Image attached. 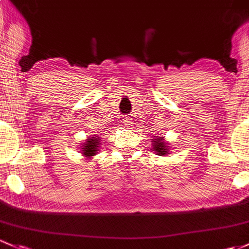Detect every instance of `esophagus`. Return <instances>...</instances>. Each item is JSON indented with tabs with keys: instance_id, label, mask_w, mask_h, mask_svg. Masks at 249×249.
<instances>
[{
	"instance_id": "1",
	"label": "esophagus",
	"mask_w": 249,
	"mask_h": 249,
	"mask_svg": "<svg viewBox=\"0 0 249 249\" xmlns=\"http://www.w3.org/2000/svg\"><path fill=\"white\" fill-rule=\"evenodd\" d=\"M132 119H129V117H127V119L124 120V124L125 125V127H130L132 125Z\"/></svg>"
}]
</instances>
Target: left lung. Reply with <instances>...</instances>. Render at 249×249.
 I'll use <instances>...</instances> for the list:
<instances>
[{
	"label": "left lung",
	"instance_id": "obj_1",
	"mask_svg": "<svg viewBox=\"0 0 249 249\" xmlns=\"http://www.w3.org/2000/svg\"><path fill=\"white\" fill-rule=\"evenodd\" d=\"M153 149L157 153V156H162L168 153V146L164 142V139L162 138H156L153 140Z\"/></svg>",
	"mask_w": 249,
	"mask_h": 249
}]
</instances>
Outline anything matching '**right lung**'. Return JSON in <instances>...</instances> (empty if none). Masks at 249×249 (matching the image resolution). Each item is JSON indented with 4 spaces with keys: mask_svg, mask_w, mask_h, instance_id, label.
Wrapping results in <instances>:
<instances>
[{
    "mask_svg": "<svg viewBox=\"0 0 249 249\" xmlns=\"http://www.w3.org/2000/svg\"><path fill=\"white\" fill-rule=\"evenodd\" d=\"M100 136H97V138H95V136H92V138H89L85 140V142L83 143V156L87 157V158H91L92 156H95L96 153H97L98 151V145H100Z\"/></svg>",
    "mask_w": 249,
    "mask_h": 249,
    "instance_id": "1",
    "label": "right lung"
}]
</instances>
